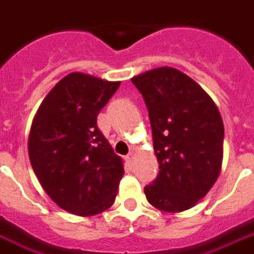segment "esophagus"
Wrapping results in <instances>:
<instances>
[{"label": "esophagus", "mask_w": 254, "mask_h": 254, "mask_svg": "<svg viewBox=\"0 0 254 254\" xmlns=\"http://www.w3.org/2000/svg\"><path fill=\"white\" fill-rule=\"evenodd\" d=\"M134 158H135L134 152H129L128 155L126 156V161H127V163H128V165H132V161H134Z\"/></svg>", "instance_id": "34e87169"}]
</instances>
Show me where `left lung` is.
<instances>
[{"instance_id":"8db88e82","label":"left lung","mask_w":254,"mask_h":254,"mask_svg":"<svg viewBox=\"0 0 254 254\" xmlns=\"http://www.w3.org/2000/svg\"><path fill=\"white\" fill-rule=\"evenodd\" d=\"M151 123L159 173L144 188L152 206L188 210L215 184L224 154V123L213 99L184 72L161 66L131 79Z\"/></svg>"}]
</instances>
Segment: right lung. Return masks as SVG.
Here are the masks:
<instances>
[{
	"label": "right lung",
	"mask_w": 254,
	"mask_h": 254,
	"mask_svg": "<svg viewBox=\"0 0 254 254\" xmlns=\"http://www.w3.org/2000/svg\"><path fill=\"white\" fill-rule=\"evenodd\" d=\"M119 85L73 72L36 112L28 140L30 165L45 192L68 213L99 214L115 201L123 161L96 123Z\"/></svg>",
	"instance_id": "add662e5"
}]
</instances>
